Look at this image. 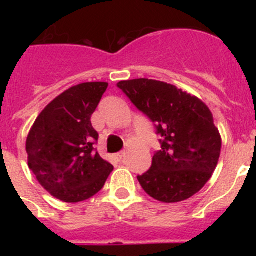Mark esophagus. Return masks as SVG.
Segmentation results:
<instances>
[{"label":"esophagus","mask_w":256,"mask_h":256,"mask_svg":"<svg viewBox=\"0 0 256 256\" xmlns=\"http://www.w3.org/2000/svg\"><path fill=\"white\" fill-rule=\"evenodd\" d=\"M124 158H126V151H120V152H118L116 155H115V159L119 160V162H122Z\"/></svg>","instance_id":"1"}]
</instances>
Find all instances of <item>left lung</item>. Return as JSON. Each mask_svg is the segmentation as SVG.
Instances as JSON below:
<instances>
[{
  "label": "left lung",
  "mask_w": 256,
  "mask_h": 256,
  "mask_svg": "<svg viewBox=\"0 0 256 256\" xmlns=\"http://www.w3.org/2000/svg\"><path fill=\"white\" fill-rule=\"evenodd\" d=\"M118 87L155 126L162 148L151 168L138 176L144 192L162 202H180L198 194L216 170L222 140L212 114L198 97L154 80H122Z\"/></svg>",
  "instance_id": "obj_1"
}]
</instances>
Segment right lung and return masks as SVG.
<instances>
[{
  "label": "right lung",
  "mask_w": 256,
  "mask_h": 256,
  "mask_svg": "<svg viewBox=\"0 0 256 256\" xmlns=\"http://www.w3.org/2000/svg\"><path fill=\"white\" fill-rule=\"evenodd\" d=\"M106 88L105 82H88L62 92L38 115L26 138L29 169L64 202L96 195L114 169L94 148L98 133L91 123Z\"/></svg>",
  "instance_id": "right-lung-1"
}]
</instances>
